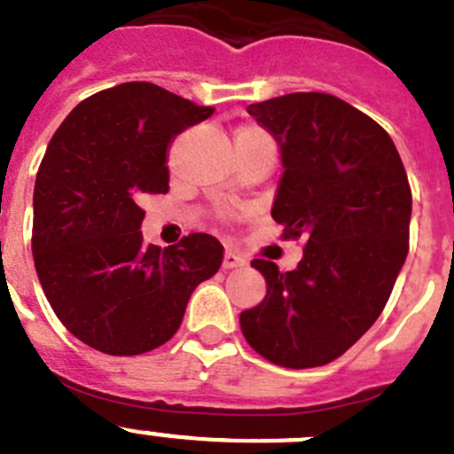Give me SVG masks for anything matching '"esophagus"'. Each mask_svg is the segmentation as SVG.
I'll return each instance as SVG.
<instances>
[{
  "instance_id": "1",
  "label": "esophagus",
  "mask_w": 454,
  "mask_h": 454,
  "mask_svg": "<svg viewBox=\"0 0 454 454\" xmlns=\"http://www.w3.org/2000/svg\"><path fill=\"white\" fill-rule=\"evenodd\" d=\"M246 263V259L241 257V254H237L235 250H226V253H223V268H226V270H231V268H239V266H244Z\"/></svg>"
}]
</instances>
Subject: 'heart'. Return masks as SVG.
I'll return each instance as SVG.
<instances>
[{
	"mask_svg": "<svg viewBox=\"0 0 454 454\" xmlns=\"http://www.w3.org/2000/svg\"><path fill=\"white\" fill-rule=\"evenodd\" d=\"M244 130H254V129H244Z\"/></svg>",
	"mask_w": 454,
	"mask_h": 454,
	"instance_id": "heart-1",
	"label": "heart"
}]
</instances>
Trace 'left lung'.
I'll use <instances>...</instances> for the list:
<instances>
[{
  "instance_id": "obj_1",
  "label": "left lung",
  "mask_w": 454,
  "mask_h": 454,
  "mask_svg": "<svg viewBox=\"0 0 454 454\" xmlns=\"http://www.w3.org/2000/svg\"><path fill=\"white\" fill-rule=\"evenodd\" d=\"M248 113L281 151L272 219L306 246L288 272L253 259L268 290L239 315L241 333L277 366H324L375 324L406 262V168L390 135L334 95L290 92Z\"/></svg>"
}]
</instances>
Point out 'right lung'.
Here are the masks:
<instances>
[{
  "instance_id": "add662e5",
  "label": "right lung",
  "mask_w": 454,
  "mask_h": 454,
  "mask_svg": "<svg viewBox=\"0 0 454 454\" xmlns=\"http://www.w3.org/2000/svg\"><path fill=\"white\" fill-rule=\"evenodd\" d=\"M210 115V106L129 82L74 106L48 144L33 195L35 268L61 324L99 353L166 344L192 290L222 266L213 235L161 250L139 231V197L168 192V146Z\"/></svg>"
}]
</instances>
